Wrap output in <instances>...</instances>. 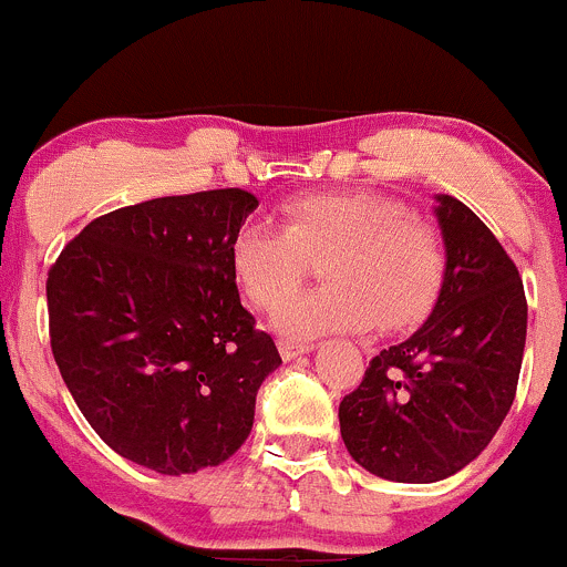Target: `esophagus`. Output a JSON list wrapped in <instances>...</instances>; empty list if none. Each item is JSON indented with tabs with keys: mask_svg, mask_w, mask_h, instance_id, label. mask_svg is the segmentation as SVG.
I'll list each match as a JSON object with an SVG mask.
<instances>
[{
	"mask_svg": "<svg viewBox=\"0 0 567 567\" xmlns=\"http://www.w3.org/2000/svg\"><path fill=\"white\" fill-rule=\"evenodd\" d=\"M312 349H316L312 343H293V340H279V354H282V360H296V357H301V354H310Z\"/></svg>",
	"mask_w": 567,
	"mask_h": 567,
	"instance_id": "obj_1",
	"label": "esophagus"
}]
</instances>
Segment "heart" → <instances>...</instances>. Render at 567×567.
<instances>
[{
	"label": "heart",
	"mask_w": 567,
	"mask_h": 567,
	"mask_svg": "<svg viewBox=\"0 0 567 567\" xmlns=\"http://www.w3.org/2000/svg\"><path fill=\"white\" fill-rule=\"evenodd\" d=\"M285 227L249 221L229 246L233 274L251 305L274 310L295 292L306 260L324 257L328 282L279 308L277 332L296 340L401 332L421 321L443 282L441 238L382 194H307L282 207Z\"/></svg>",
	"instance_id": "heart-1"
}]
</instances>
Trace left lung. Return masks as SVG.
Returning <instances> with one entry per match:
<instances>
[{
    "instance_id": "1",
    "label": "left lung",
    "mask_w": 567,
    "mask_h": 567,
    "mask_svg": "<svg viewBox=\"0 0 567 567\" xmlns=\"http://www.w3.org/2000/svg\"><path fill=\"white\" fill-rule=\"evenodd\" d=\"M441 293L406 340L382 349L340 401V437L379 480L430 485L474 463L513 406L526 343L520 274L454 196H435Z\"/></svg>"
}]
</instances>
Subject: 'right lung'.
Listing matches in <instances>:
<instances>
[{"mask_svg": "<svg viewBox=\"0 0 567 567\" xmlns=\"http://www.w3.org/2000/svg\"><path fill=\"white\" fill-rule=\"evenodd\" d=\"M240 188L163 196L87 224L47 279L52 354L96 435L166 476L246 443L282 365L240 305L229 246L257 210Z\"/></svg>", "mask_w": 567, "mask_h": 567, "instance_id": "right-lung-1", "label": "right lung"}]
</instances>
